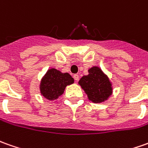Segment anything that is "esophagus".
<instances>
[{
  "label": "esophagus",
  "mask_w": 148,
  "mask_h": 148,
  "mask_svg": "<svg viewBox=\"0 0 148 148\" xmlns=\"http://www.w3.org/2000/svg\"><path fill=\"white\" fill-rule=\"evenodd\" d=\"M74 80H75V81H78V78H79V76H78V74H74Z\"/></svg>",
  "instance_id": "esophagus-1"
}]
</instances>
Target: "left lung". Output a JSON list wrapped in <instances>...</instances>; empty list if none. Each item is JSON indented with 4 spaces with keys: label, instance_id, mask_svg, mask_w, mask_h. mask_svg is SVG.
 <instances>
[{
    "label": "left lung",
    "instance_id": "8db88e82",
    "mask_svg": "<svg viewBox=\"0 0 148 148\" xmlns=\"http://www.w3.org/2000/svg\"><path fill=\"white\" fill-rule=\"evenodd\" d=\"M78 84L87 94L88 99L93 103L104 102L112 94V82L98 66L90 68L88 74L82 76Z\"/></svg>",
    "mask_w": 148,
    "mask_h": 148
}]
</instances>
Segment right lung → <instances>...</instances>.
Segmentation results:
<instances>
[{
	"instance_id": "add662e5",
	"label": "right lung",
	"mask_w": 148,
	"mask_h": 148,
	"mask_svg": "<svg viewBox=\"0 0 148 148\" xmlns=\"http://www.w3.org/2000/svg\"><path fill=\"white\" fill-rule=\"evenodd\" d=\"M74 82V78L69 73H62L57 69L51 68L40 81V94L45 99L55 101L64 93L66 86Z\"/></svg>"
}]
</instances>
